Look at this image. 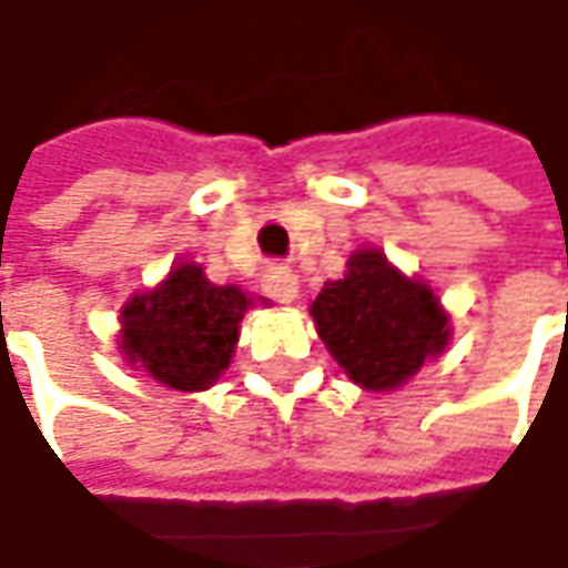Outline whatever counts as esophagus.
<instances>
[{
  "label": "esophagus",
  "instance_id": "obj_1",
  "mask_svg": "<svg viewBox=\"0 0 568 568\" xmlns=\"http://www.w3.org/2000/svg\"><path fill=\"white\" fill-rule=\"evenodd\" d=\"M264 288L270 298H276V302L292 304L298 298V273L295 270H288V266H270L264 273Z\"/></svg>",
  "mask_w": 568,
  "mask_h": 568
}]
</instances>
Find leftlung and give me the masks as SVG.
Returning <instances> with one entry per match:
<instances>
[{
  "mask_svg": "<svg viewBox=\"0 0 568 568\" xmlns=\"http://www.w3.org/2000/svg\"><path fill=\"white\" fill-rule=\"evenodd\" d=\"M343 280L311 304L317 336L362 389L386 393L408 383L449 343V314L434 288L408 280L377 247L348 257Z\"/></svg>",
  "mask_w": 568,
  "mask_h": 568,
  "instance_id": "obj_1",
  "label": "left lung"
}]
</instances>
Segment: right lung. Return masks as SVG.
I'll list each match as a JSON object with an SVG mask.
<instances>
[{
  "label": "right lung",
  "instance_id": "add662e5",
  "mask_svg": "<svg viewBox=\"0 0 568 568\" xmlns=\"http://www.w3.org/2000/svg\"><path fill=\"white\" fill-rule=\"evenodd\" d=\"M251 298L239 285H213L204 266L179 264L156 288L122 307V352L169 389L197 393L220 381L239 343Z\"/></svg>",
  "mask_w": 568,
  "mask_h": 568
}]
</instances>
